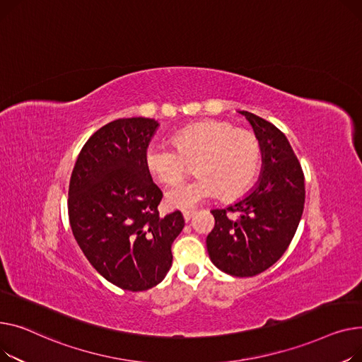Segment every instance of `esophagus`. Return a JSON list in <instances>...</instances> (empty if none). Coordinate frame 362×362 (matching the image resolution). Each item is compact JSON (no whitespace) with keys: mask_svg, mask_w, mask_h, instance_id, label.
Listing matches in <instances>:
<instances>
[{"mask_svg":"<svg viewBox=\"0 0 362 362\" xmlns=\"http://www.w3.org/2000/svg\"><path fill=\"white\" fill-rule=\"evenodd\" d=\"M182 216H184V221L188 222L191 218L194 216V210H184L182 211Z\"/></svg>","mask_w":362,"mask_h":362,"instance_id":"esophagus-1","label":"esophagus"}]
</instances>
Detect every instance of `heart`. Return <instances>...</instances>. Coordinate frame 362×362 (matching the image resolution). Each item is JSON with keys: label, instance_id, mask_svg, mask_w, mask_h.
<instances>
[{"label": "heart", "instance_id": "heart-1", "mask_svg": "<svg viewBox=\"0 0 362 362\" xmlns=\"http://www.w3.org/2000/svg\"><path fill=\"white\" fill-rule=\"evenodd\" d=\"M173 146L152 143L143 156L147 173L166 185L180 184L193 165L199 177L166 193L171 209L194 207L218 194L222 199L241 196L256 178L262 159L256 134L219 119L184 127L173 136Z\"/></svg>", "mask_w": 362, "mask_h": 362}]
</instances>
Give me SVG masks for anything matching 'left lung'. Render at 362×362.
Segmentation results:
<instances>
[{
    "instance_id": "left-lung-1",
    "label": "left lung",
    "mask_w": 362,
    "mask_h": 362,
    "mask_svg": "<svg viewBox=\"0 0 362 362\" xmlns=\"http://www.w3.org/2000/svg\"><path fill=\"white\" fill-rule=\"evenodd\" d=\"M240 112L260 140L259 184L226 209L211 210L215 228L206 245L218 269L248 278L273 266L289 247L303 216L305 185L303 168L286 136L272 122Z\"/></svg>"
}]
</instances>
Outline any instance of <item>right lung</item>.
<instances>
[{
  "label": "right lung",
  "instance_id": "1",
  "mask_svg": "<svg viewBox=\"0 0 362 362\" xmlns=\"http://www.w3.org/2000/svg\"><path fill=\"white\" fill-rule=\"evenodd\" d=\"M158 127L143 117L103 125L84 143L69 187L70 226L83 254L106 281L133 292L163 281L184 228L178 210L159 216L162 191L144 166Z\"/></svg>",
  "mask_w": 362,
  "mask_h": 362
}]
</instances>
